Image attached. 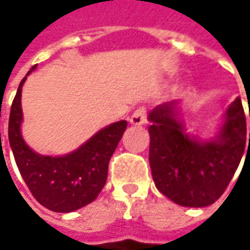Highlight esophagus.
<instances>
[{
	"mask_svg": "<svg viewBox=\"0 0 250 250\" xmlns=\"http://www.w3.org/2000/svg\"><path fill=\"white\" fill-rule=\"evenodd\" d=\"M147 118V110L146 107H139L130 117V124L132 125H143Z\"/></svg>",
	"mask_w": 250,
	"mask_h": 250,
	"instance_id": "1",
	"label": "esophagus"
}]
</instances>
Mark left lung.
<instances>
[{
	"mask_svg": "<svg viewBox=\"0 0 250 250\" xmlns=\"http://www.w3.org/2000/svg\"><path fill=\"white\" fill-rule=\"evenodd\" d=\"M177 107L178 101H169L149 114V161L154 184L181 206L213 205L226 192L248 145L242 101L238 97L228 107L223 128L210 142L188 136L177 118Z\"/></svg>",
	"mask_w": 250,
	"mask_h": 250,
	"instance_id": "obj_1",
	"label": "left lung"
}]
</instances>
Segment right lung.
Returning a JSON list of instances; mask_svg holds the SVG:
<instances>
[{
	"mask_svg": "<svg viewBox=\"0 0 250 250\" xmlns=\"http://www.w3.org/2000/svg\"><path fill=\"white\" fill-rule=\"evenodd\" d=\"M27 75L12 101L8 125V138L16 166L24 184L42 206L57 213L75 211L91 203L105 185L108 163L126 129V121H118L101 129L71 154L62 157L40 156L29 149L21 135V94Z\"/></svg>",
	"mask_w": 250,
	"mask_h": 250,
	"instance_id": "1",
	"label": "right lung"
}]
</instances>
